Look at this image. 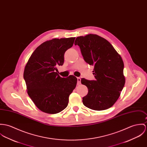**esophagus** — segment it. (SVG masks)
I'll list each match as a JSON object with an SVG mask.
<instances>
[{
  "label": "esophagus",
  "instance_id": "1",
  "mask_svg": "<svg viewBox=\"0 0 147 147\" xmlns=\"http://www.w3.org/2000/svg\"><path fill=\"white\" fill-rule=\"evenodd\" d=\"M81 83V78H78V84H80Z\"/></svg>",
  "mask_w": 147,
  "mask_h": 147
}]
</instances>
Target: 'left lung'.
Returning a JSON list of instances; mask_svg holds the SVG:
<instances>
[{"label": "left lung", "mask_w": 147, "mask_h": 147, "mask_svg": "<svg viewBox=\"0 0 147 147\" xmlns=\"http://www.w3.org/2000/svg\"><path fill=\"white\" fill-rule=\"evenodd\" d=\"M85 61L93 66L95 80H81L88 93L82 98L85 106L95 111L112 107L119 99L125 83L123 62L120 55L106 39L95 34L77 37Z\"/></svg>", "instance_id": "obj_1"}]
</instances>
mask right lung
Masks as SVG:
<instances>
[{"instance_id": "1", "label": "right lung", "mask_w": 147, "mask_h": 147, "mask_svg": "<svg viewBox=\"0 0 147 147\" xmlns=\"http://www.w3.org/2000/svg\"><path fill=\"white\" fill-rule=\"evenodd\" d=\"M75 38L53 39L44 42L30 56L24 72L27 92L40 111L55 114L67 107L69 96L77 84L70 75L61 78L57 66H62L64 54Z\"/></svg>"}]
</instances>
